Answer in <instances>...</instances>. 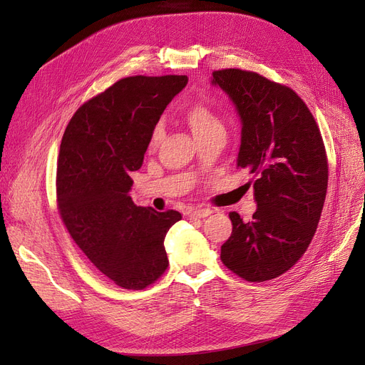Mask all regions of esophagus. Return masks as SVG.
Listing matches in <instances>:
<instances>
[{
    "label": "esophagus",
    "instance_id": "34e87169",
    "mask_svg": "<svg viewBox=\"0 0 365 365\" xmlns=\"http://www.w3.org/2000/svg\"><path fill=\"white\" fill-rule=\"evenodd\" d=\"M213 213V210L212 208H208V207H194V208H190L189 212H187V215L190 216V217H207V216H210Z\"/></svg>",
    "mask_w": 365,
    "mask_h": 365
}]
</instances>
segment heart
I'll list each match as a JSON object with an SVG mask.
<instances>
[{
  "label": "heart",
  "mask_w": 365,
  "mask_h": 365,
  "mask_svg": "<svg viewBox=\"0 0 365 365\" xmlns=\"http://www.w3.org/2000/svg\"><path fill=\"white\" fill-rule=\"evenodd\" d=\"M183 120L189 125V128L192 130L194 136L197 139L205 136V134L212 133L215 130L223 128L217 113L204 103H194L187 106L183 112ZM163 139H164V124L163 123L153 124L148 138L149 149H155Z\"/></svg>",
  "instance_id": "1"
}]
</instances>
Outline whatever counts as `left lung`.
<instances>
[{
    "label": "left lung",
    "mask_w": 365,
    "mask_h": 365,
    "mask_svg": "<svg viewBox=\"0 0 365 365\" xmlns=\"http://www.w3.org/2000/svg\"><path fill=\"white\" fill-rule=\"evenodd\" d=\"M213 84L241 117L237 167L253 175L257 202L248 222L229 213L232 234L220 259L245 281L274 279L297 263L317 231L329 185L321 131L296 91L257 72L215 71Z\"/></svg>",
    "instance_id": "1"
}]
</instances>
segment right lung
Instances as JSON below:
<instances>
[{
	"mask_svg": "<svg viewBox=\"0 0 365 365\" xmlns=\"http://www.w3.org/2000/svg\"><path fill=\"white\" fill-rule=\"evenodd\" d=\"M186 75L123 78L71 118L57 158V210L81 252L110 281L143 290L167 269L164 238L176 210L138 207L128 195L149 133Z\"/></svg>",
	"mask_w": 365,
	"mask_h": 365,
	"instance_id": "obj_1",
	"label": "right lung"
}]
</instances>
